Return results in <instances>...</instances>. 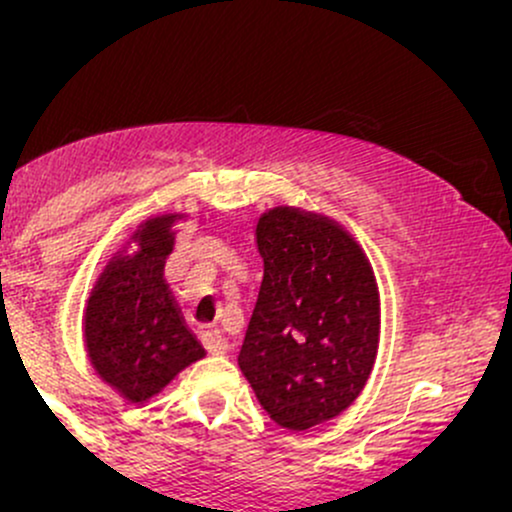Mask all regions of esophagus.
I'll use <instances>...</instances> for the list:
<instances>
[{
	"mask_svg": "<svg viewBox=\"0 0 512 512\" xmlns=\"http://www.w3.org/2000/svg\"><path fill=\"white\" fill-rule=\"evenodd\" d=\"M202 342H204V349H207L211 356H226L228 349H231L219 330H211V332L204 334Z\"/></svg>",
	"mask_w": 512,
	"mask_h": 512,
	"instance_id": "esophagus-1",
	"label": "esophagus"
}]
</instances>
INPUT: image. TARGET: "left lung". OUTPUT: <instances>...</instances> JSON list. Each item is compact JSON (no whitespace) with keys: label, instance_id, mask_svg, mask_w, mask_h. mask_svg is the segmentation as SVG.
Listing matches in <instances>:
<instances>
[{"label":"left lung","instance_id":"left-lung-1","mask_svg":"<svg viewBox=\"0 0 512 512\" xmlns=\"http://www.w3.org/2000/svg\"><path fill=\"white\" fill-rule=\"evenodd\" d=\"M264 276L238 366L279 426L308 431L366 387L380 342V293L366 252L330 216L298 207L257 219Z\"/></svg>","mask_w":512,"mask_h":512}]
</instances>
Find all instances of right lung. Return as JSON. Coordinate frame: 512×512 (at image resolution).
<instances>
[{
	"mask_svg": "<svg viewBox=\"0 0 512 512\" xmlns=\"http://www.w3.org/2000/svg\"><path fill=\"white\" fill-rule=\"evenodd\" d=\"M185 214H158L139 223L127 245L98 274L84 308L88 361L122 399L144 404L180 370L204 358L163 279ZM129 244H137L127 253Z\"/></svg>",
	"mask_w": 512,
	"mask_h": 512,
	"instance_id": "add662e5",
	"label": "right lung"
}]
</instances>
